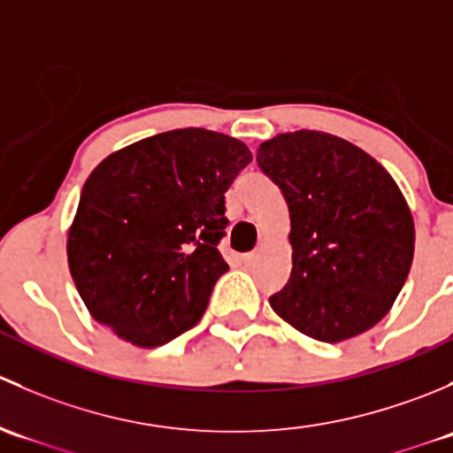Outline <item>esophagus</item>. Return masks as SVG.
Listing matches in <instances>:
<instances>
[{"label": "esophagus", "instance_id": "1", "mask_svg": "<svg viewBox=\"0 0 453 453\" xmlns=\"http://www.w3.org/2000/svg\"><path fill=\"white\" fill-rule=\"evenodd\" d=\"M258 250H254V252H250V254H245L243 256V260H245V265H250V267H252V265H256V260H258Z\"/></svg>", "mask_w": 453, "mask_h": 453}]
</instances>
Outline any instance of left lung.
<instances>
[{
	"label": "left lung",
	"mask_w": 453,
	"mask_h": 453,
	"mask_svg": "<svg viewBox=\"0 0 453 453\" xmlns=\"http://www.w3.org/2000/svg\"><path fill=\"white\" fill-rule=\"evenodd\" d=\"M289 205L294 269L269 298L313 340H350L395 304L414 256V221L390 173L322 131L280 134L256 153Z\"/></svg>",
	"instance_id": "8db88e82"
}]
</instances>
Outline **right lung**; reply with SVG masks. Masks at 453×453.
<instances>
[{
	"label": "right lung",
	"instance_id": "obj_1",
	"mask_svg": "<svg viewBox=\"0 0 453 453\" xmlns=\"http://www.w3.org/2000/svg\"><path fill=\"white\" fill-rule=\"evenodd\" d=\"M252 162L208 129L150 135L104 157L67 234L72 278L96 322L140 349L193 328L227 272L226 193Z\"/></svg>",
	"mask_w": 453,
	"mask_h": 453
}]
</instances>
